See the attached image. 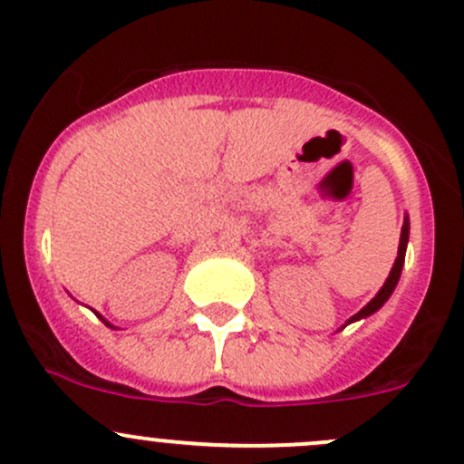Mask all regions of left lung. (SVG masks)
<instances>
[{
	"instance_id": "8db88e82",
	"label": "left lung",
	"mask_w": 464,
	"mask_h": 464,
	"mask_svg": "<svg viewBox=\"0 0 464 464\" xmlns=\"http://www.w3.org/2000/svg\"><path fill=\"white\" fill-rule=\"evenodd\" d=\"M409 228H411L409 215H404V224H401V236H400V249H397V258H395V262H392V269H391V274H388L386 283H383V287L379 289L377 296L372 298V301L368 303L366 307H362V310H359L357 314L350 316V319L345 321V325H350V323L362 321V319H366V316L375 314L379 307H382L383 303H386L388 298H391V294L395 292L397 283H400L401 266H404V258H406V245H409ZM345 325H343V327H345ZM343 327H341V330H343Z\"/></svg>"
}]
</instances>
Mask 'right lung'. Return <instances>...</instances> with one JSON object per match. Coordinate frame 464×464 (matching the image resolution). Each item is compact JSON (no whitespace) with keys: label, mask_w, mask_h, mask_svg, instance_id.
I'll use <instances>...</instances> for the list:
<instances>
[{"label":"right lung","mask_w":464,"mask_h":464,"mask_svg":"<svg viewBox=\"0 0 464 464\" xmlns=\"http://www.w3.org/2000/svg\"><path fill=\"white\" fill-rule=\"evenodd\" d=\"M93 314H96V316H98V319H101L102 323H105V325H107V327H114V325H111V323H110V321H105V319H102V316H101V314H98V312H93ZM114 330H116V327H114Z\"/></svg>","instance_id":"1"}]
</instances>
